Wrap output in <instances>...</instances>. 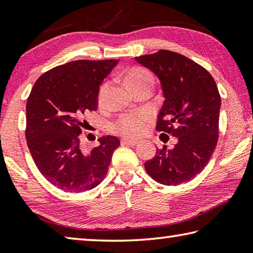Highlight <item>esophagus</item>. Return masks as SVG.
<instances>
[{"label":"esophagus","mask_w":253,"mask_h":253,"mask_svg":"<svg viewBox=\"0 0 253 253\" xmlns=\"http://www.w3.org/2000/svg\"><path fill=\"white\" fill-rule=\"evenodd\" d=\"M121 143H122V145H127V146H132V147L138 145V142H137V140H131V139H128V138H123L121 140Z\"/></svg>","instance_id":"1"}]
</instances>
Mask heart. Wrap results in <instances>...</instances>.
Here are the masks:
<instances>
[{
    "mask_svg": "<svg viewBox=\"0 0 253 253\" xmlns=\"http://www.w3.org/2000/svg\"><path fill=\"white\" fill-rule=\"evenodd\" d=\"M124 83L130 89L131 91L137 92L140 89L152 87L153 85V76L148 70L140 67H134L127 70L124 75ZM108 84H104L98 92V104L102 106L107 99L108 93ZM149 123H151V116L145 111H140L137 114L124 115L118 121L114 124V130L118 134L126 137H139L144 135L148 130Z\"/></svg>",
    "mask_w": 253,
    "mask_h": 253,
    "instance_id": "b5f03b06",
    "label": "heart"
}]
</instances>
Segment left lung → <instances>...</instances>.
I'll return each instance as SVG.
<instances>
[{
    "label": "left lung",
    "instance_id": "8db88e82",
    "mask_svg": "<svg viewBox=\"0 0 253 253\" xmlns=\"http://www.w3.org/2000/svg\"><path fill=\"white\" fill-rule=\"evenodd\" d=\"M161 80L163 102L156 129L177 138L145 163L149 176L164 185L195 177L211 158L219 138L221 97L213 77L199 63L173 51L136 57Z\"/></svg>",
    "mask_w": 253,
    "mask_h": 253
}]
</instances>
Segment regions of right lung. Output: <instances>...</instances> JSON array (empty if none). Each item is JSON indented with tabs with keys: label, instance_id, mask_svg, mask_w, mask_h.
I'll return each mask as SVG.
<instances>
[{
	"label": "right lung",
	"instance_id": "right-lung-1",
	"mask_svg": "<svg viewBox=\"0 0 253 253\" xmlns=\"http://www.w3.org/2000/svg\"><path fill=\"white\" fill-rule=\"evenodd\" d=\"M117 60H76L44 72L27 101L25 138L40 173L60 190L81 193L96 187L108 172L121 142L102 136L85 152L80 134L84 116L97 109L99 85Z\"/></svg>",
	"mask_w": 253,
	"mask_h": 253
}]
</instances>
